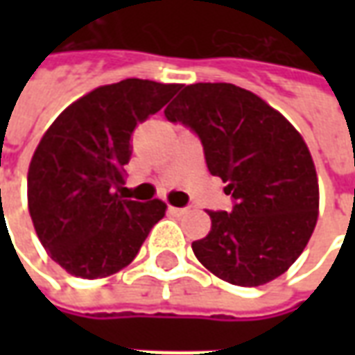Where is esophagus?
<instances>
[{
	"label": "esophagus",
	"mask_w": 355,
	"mask_h": 355,
	"mask_svg": "<svg viewBox=\"0 0 355 355\" xmlns=\"http://www.w3.org/2000/svg\"><path fill=\"white\" fill-rule=\"evenodd\" d=\"M169 213L173 216H180V215H184L186 209L184 207H169Z\"/></svg>",
	"instance_id": "esophagus-1"
}]
</instances>
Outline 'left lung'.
Listing matches in <instances>:
<instances>
[{
	"instance_id": "obj_1",
	"label": "left lung",
	"mask_w": 355,
	"mask_h": 355,
	"mask_svg": "<svg viewBox=\"0 0 355 355\" xmlns=\"http://www.w3.org/2000/svg\"><path fill=\"white\" fill-rule=\"evenodd\" d=\"M198 135L209 173L226 182L232 211H209L211 232L193 241L198 261L232 285L259 287L304 251L320 188L302 137L272 106L232 83L186 85L165 108Z\"/></svg>"
}]
</instances>
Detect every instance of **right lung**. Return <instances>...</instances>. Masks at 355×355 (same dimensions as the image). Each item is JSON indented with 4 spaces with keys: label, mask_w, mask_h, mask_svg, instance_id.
Wrapping results in <instances>:
<instances>
[{
    "label": "right lung",
    "mask_w": 355,
    "mask_h": 355,
    "mask_svg": "<svg viewBox=\"0 0 355 355\" xmlns=\"http://www.w3.org/2000/svg\"><path fill=\"white\" fill-rule=\"evenodd\" d=\"M180 85L123 80L91 91L43 135L28 169V209L51 259L68 274L96 279L131 264L167 205L123 200L117 188L137 125Z\"/></svg>",
    "instance_id": "1"
}]
</instances>
